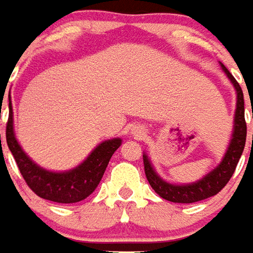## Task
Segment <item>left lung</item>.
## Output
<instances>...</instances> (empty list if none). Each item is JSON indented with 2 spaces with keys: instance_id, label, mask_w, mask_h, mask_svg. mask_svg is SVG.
<instances>
[{
  "instance_id": "obj_1",
  "label": "left lung",
  "mask_w": 253,
  "mask_h": 253,
  "mask_svg": "<svg viewBox=\"0 0 253 253\" xmlns=\"http://www.w3.org/2000/svg\"><path fill=\"white\" fill-rule=\"evenodd\" d=\"M221 66L237 90V108H236V116H234L233 138L230 141L228 152L221 161V164L218 165L215 169L211 170L209 175L205 176L202 180L192 183V184H187V186H175L163 180L154 172L153 167L148 160V156L143 154V168H145V175H146L149 184L161 198H164L167 201L175 202V203H194V202L203 201L210 196L217 195L218 192L228 184V181L230 180V177L236 170V167L239 164V160L244 150L245 139H247L244 94L236 78L230 74V72L222 63Z\"/></svg>"
}]
</instances>
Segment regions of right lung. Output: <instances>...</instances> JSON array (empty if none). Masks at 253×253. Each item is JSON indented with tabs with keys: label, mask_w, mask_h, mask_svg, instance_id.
Instances as JSON below:
<instances>
[{
	"label": "right lung",
	"mask_w": 253,
	"mask_h": 253,
	"mask_svg": "<svg viewBox=\"0 0 253 253\" xmlns=\"http://www.w3.org/2000/svg\"><path fill=\"white\" fill-rule=\"evenodd\" d=\"M9 108L10 110L6 122V143L9 150L13 154L20 173L27 186L38 196L57 203H76L88 198L101 180L112 154L121 146V138L100 143L88 159L74 169L62 173L48 172L32 163V160L28 159V156L20 148L13 132V112L10 103Z\"/></svg>",
	"instance_id": "right-lung-1"
}]
</instances>
